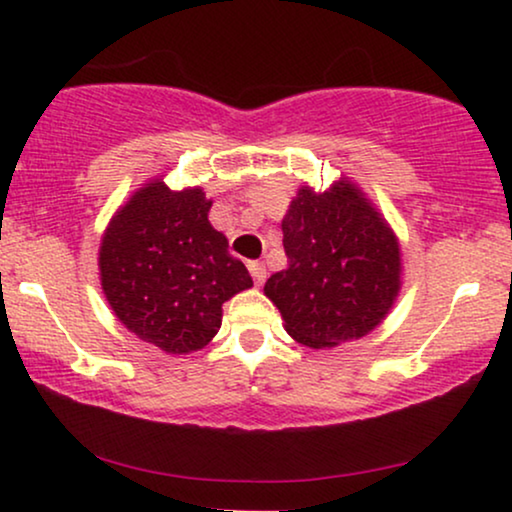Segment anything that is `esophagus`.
Returning <instances> with one entry per match:
<instances>
[{
	"instance_id": "obj_1",
	"label": "esophagus",
	"mask_w": 512,
	"mask_h": 512,
	"mask_svg": "<svg viewBox=\"0 0 512 512\" xmlns=\"http://www.w3.org/2000/svg\"><path fill=\"white\" fill-rule=\"evenodd\" d=\"M249 272H251V277H254V282H256V286H261L263 282H265V277H268V272H265V265L263 263H258V261H251L249 265Z\"/></svg>"
}]
</instances>
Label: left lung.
<instances>
[{"mask_svg":"<svg viewBox=\"0 0 512 512\" xmlns=\"http://www.w3.org/2000/svg\"><path fill=\"white\" fill-rule=\"evenodd\" d=\"M286 270L263 293L300 345L331 349L375 331L401 293V242L354 181L300 186L282 219Z\"/></svg>","mask_w":512,"mask_h":512,"instance_id":"obj_1","label":"left lung"}]
</instances>
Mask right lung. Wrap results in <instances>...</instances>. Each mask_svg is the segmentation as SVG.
<instances>
[{
    "instance_id": "add662e5",
    "label": "right lung",
    "mask_w": 512,
    "mask_h": 512,
    "mask_svg": "<svg viewBox=\"0 0 512 512\" xmlns=\"http://www.w3.org/2000/svg\"><path fill=\"white\" fill-rule=\"evenodd\" d=\"M200 186L146 181L116 209L100 242V282L116 319L165 354H191L219 333L223 303L254 286Z\"/></svg>"
}]
</instances>
